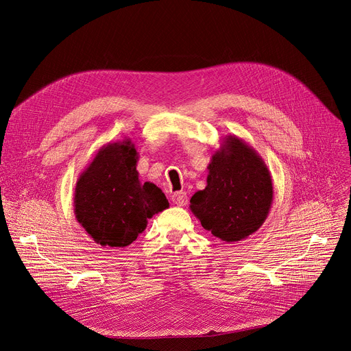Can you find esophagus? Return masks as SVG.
Wrapping results in <instances>:
<instances>
[{
	"label": "esophagus",
	"mask_w": 351,
	"mask_h": 351,
	"mask_svg": "<svg viewBox=\"0 0 351 351\" xmlns=\"http://www.w3.org/2000/svg\"><path fill=\"white\" fill-rule=\"evenodd\" d=\"M172 202L176 206H186L188 205V196L186 193L180 191V192H175L172 195Z\"/></svg>",
	"instance_id": "1"
}]
</instances>
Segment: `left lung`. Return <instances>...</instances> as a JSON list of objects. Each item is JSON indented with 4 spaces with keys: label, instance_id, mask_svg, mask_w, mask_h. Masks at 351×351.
Segmentation results:
<instances>
[{
    "label": "left lung",
    "instance_id": "obj_1",
    "mask_svg": "<svg viewBox=\"0 0 351 351\" xmlns=\"http://www.w3.org/2000/svg\"><path fill=\"white\" fill-rule=\"evenodd\" d=\"M208 185L191 199L204 229L226 243L261 229L273 204L271 175L252 146L228 135L208 165Z\"/></svg>",
    "mask_w": 351,
    "mask_h": 351
}]
</instances>
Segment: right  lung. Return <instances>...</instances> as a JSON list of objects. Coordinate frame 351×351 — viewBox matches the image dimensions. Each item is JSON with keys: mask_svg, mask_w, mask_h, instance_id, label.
<instances>
[{"mask_svg": "<svg viewBox=\"0 0 351 351\" xmlns=\"http://www.w3.org/2000/svg\"><path fill=\"white\" fill-rule=\"evenodd\" d=\"M138 159L131 139L106 143L77 180L73 213L104 247L129 246L146 229L147 219L169 208L156 185L139 180Z\"/></svg>", "mask_w": 351, "mask_h": 351, "instance_id": "obj_1", "label": "right lung"}]
</instances>
